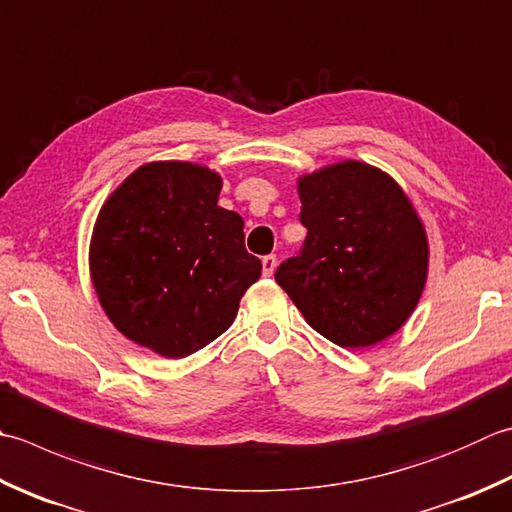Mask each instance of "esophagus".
I'll return each instance as SVG.
<instances>
[{"label": "esophagus", "mask_w": 512, "mask_h": 512, "mask_svg": "<svg viewBox=\"0 0 512 512\" xmlns=\"http://www.w3.org/2000/svg\"><path fill=\"white\" fill-rule=\"evenodd\" d=\"M275 268H277V257L275 255H266L264 259H262V270H264V277H270L275 273Z\"/></svg>", "instance_id": "34e87169"}]
</instances>
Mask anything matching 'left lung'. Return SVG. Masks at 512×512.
Instances as JSON below:
<instances>
[{"label":"left lung","instance_id":"left-lung-1","mask_svg":"<svg viewBox=\"0 0 512 512\" xmlns=\"http://www.w3.org/2000/svg\"><path fill=\"white\" fill-rule=\"evenodd\" d=\"M302 255L275 279L310 328L342 348L384 342L413 315L428 279L422 217L386 170L344 159L297 177Z\"/></svg>","mask_w":512,"mask_h":512}]
</instances>
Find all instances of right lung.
<instances>
[{
  "mask_svg": "<svg viewBox=\"0 0 512 512\" xmlns=\"http://www.w3.org/2000/svg\"><path fill=\"white\" fill-rule=\"evenodd\" d=\"M222 184L204 164L148 162L106 197L90 235V282L110 324L168 359L222 335L262 275L244 219L217 206Z\"/></svg>",
  "mask_w": 512,
  "mask_h": 512,
  "instance_id": "right-lung-1",
  "label": "right lung"
}]
</instances>
